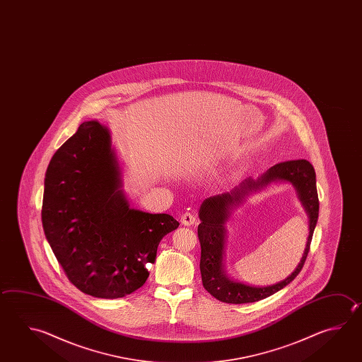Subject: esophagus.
<instances>
[{"instance_id":"esophagus-1","label":"esophagus","mask_w":362,"mask_h":362,"mask_svg":"<svg viewBox=\"0 0 362 362\" xmlns=\"http://www.w3.org/2000/svg\"><path fill=\"white\" fill-rule=\"evenodd\" d=\"M180 221H182L183 226H192L196 221V216L192 212H185L180 218Z\"/></svg>"}]
</instances>
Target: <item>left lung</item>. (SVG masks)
Segmentation results:
<instances>
[{"mask_svg":"<svg viewBox=\"0 0 362 362\" xmlns=\"http://www.w3.org/2000/svg\"><path fill=\"white\" fill-rule=\"evenodd\" d=\"M273 180H288L293 182L298 188L301 200L310 215V235L308 240L305 253L293 274L278 285L256 288L233 282L222 272L221 259L225 235L223 224L230 205L240 202L248 191L263 186ZM317 218L319 196L316 189V174L313 165L306 160H292L274 165L257 180L247 179L230 193L207 198L199 209L201 224L198 226L197 229L198 239L201 243L199 269L202 275V284L205 286L206 291L216 300L235 305L264 300L269 296L276 293L281 288L288 286L294 280L305 265Z\"/></svg>","mask_w":362,"mask_h":362,"instance_id":"1","label":"left lung"}]
</instances>
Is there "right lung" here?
I'll list each match as a JSON object with an SVG mask.
<instances>
[{
  "instance_id": "obj_1",
  "label": "right lung",
  "mask_w": 362,
  "mask_h": 362,
  "mask_svg": "<svg viewBox=\"0 0 362 362\" xmlns=\"http://www.w3.org/2000/svg\"><path fill=\"white\" fill-rule=\"evenodd\" d=\"M109 130L81 124L51 158L42 226L71 284L97 298H122L144 286L157 247L179 226L168 214L129 209L119 191Z\"/></svg>"
}]
</instances>
